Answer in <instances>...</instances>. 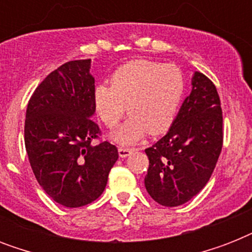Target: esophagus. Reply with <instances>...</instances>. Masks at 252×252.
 Returning a JSON list of instances; mask_svg holds the SVG:
<instances>
[{
	"mask_svg": "<svg viewBox=\"0 0 252 252\" xmlns=\"http://www.w3.org/2000/svg\"><path fill=\"white\" fill-rule=\"evenodd\" d=\"M118 152H119V156H120L122 158H126L128 156H130V154L133 153V150L126 149V148H119Z\"/></svg>",
	"mask_w": 252,
	"mask_h": 252,
	"instance_id": "esophagus-1",
	"label": "esophagus"
}]
</instances>
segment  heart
Instances as JSON below:
<instances>
[{
	"instance_id": "1",
	"label": "heart",
	"mask_w": 252,
	"mask_h": 252,
	"mask_svg": "<svg viewBox=\"0 0 252 252\" xmlns=\"http://www.w3.org/2000/svg\"><path fill=\"white\" fill-rule=\"evenodd\" d=\"M184 93L186 78L176 65L138 59L116 69L111 86L95 87L94 107L100 122L114 128L126 106L129 118L111 137L132 145L146 133H165L175 120Z\"/></svg>"
}]
</instances>
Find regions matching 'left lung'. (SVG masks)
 Wrapping results in <instances>:
<instances>
[{
    "label": "left lung",
    "instance_id": "left-lung-1",
    "mask_svg": "<svg viewBox=\"0 0 252 252\" xmlns=\"http://www.w3.org/2000/svg\"><path fill=\"white\" fill-rule=\"evenodd\" d=\"M192 90L163 137L145 149V188L163 207H178L199 193L222 149V110L217 89L203 73L192 76Z\"/></svg>",
    "mask_w": 252,
    "mask_h": 252
}]
</instances>
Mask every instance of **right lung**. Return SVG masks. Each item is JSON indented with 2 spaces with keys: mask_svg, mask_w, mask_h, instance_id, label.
Masks as SVG:
<instances>
[{
  "mask_svg": "<svg viewBox=\"0 0 252 252\" xmlns=\"http://www.w3.org/2000/svg\"><path fill=\"white\" fill-rule=\"evenodd\" d=\"M91 60L65 63L36 87L25 122V145L37 183L56 203L84 207L102 195L119 154L98 145Z\"/></svg>",
  "mask_w": 252,
  "mask_h": 252,
  "instance_id": "right-lung-1",
  "label": "right lung"
}]
</instances>
